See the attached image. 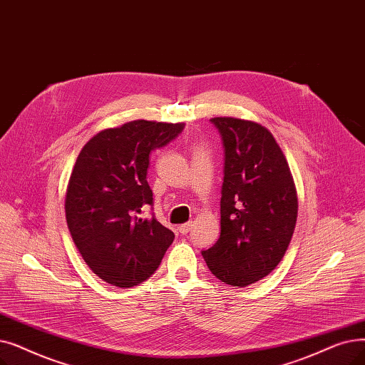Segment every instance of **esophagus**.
I'll use <instances>...</instances> for the list:
<instances>
[{
    "label": "esophagus",
    "mask_w": 365,
    "mask_h": 365,
    "mask_svg": "<svg viewBox=\"0 0 365 365\" xmlns=\"http://www.w3.org/2000/svg\"><path fill=\"white\" fill-rule=\"evenodd\" d=\"M191 228H192V222H186V224L179 225V232L180 234H187Z\"/></svg>",
    "instance_id": "esophagus-1"
}]
</instances>
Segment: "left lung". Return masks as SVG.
Wrapping results in <instances>:
<instances>
[{
    "label": "left lung",
    "mask_w": 365,
    "mask_h": 365,
    "mask_svg": "<svg viewBox=\"0 0 365 365\" xmlns=\"http://www.w3.org/2000/svg\"><path fill=\"white\" fill-rule=\"evenodd\" d=\"M225 149L220 237L202 257L232 287L270 274L287 252L297 224L298 198L289 165L265 126L237 118L210 119Z\"/></svg>",
    "instance_id": "obj_1"
}]
</instances>
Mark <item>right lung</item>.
Wrapping results in <instances>:
<instances>
[{"mask_svg":"<svg viewBox=\"0 0 365 365\" xmlns=\"http://www.w3.org/2000/svg\"><path fill=\"white\" fill-rule=\"evenodd\" d=\"M185 123L133 120L93 135L78 153L67 186L66 216L76 247L91 270L118 288L149 279L174 234L141 213L153 204L146 180L149 155Z\"/></svg>","mask_w":365,"mask_h":365,"instance_id":"obj_1","label":"right lung"}]
</instances>
